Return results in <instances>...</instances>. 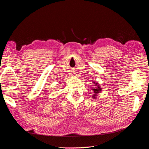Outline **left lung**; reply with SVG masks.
I'll return each mask as SVG.
<instances>
[{
    "mask_svg": "<svg viewBox=\"0 0 149 149\" xmlns=\"http://www.w3.org/2000/svg\"><path fill=\"white\" fill-rule=\"evenodd\" d=\"M97 83H96V86H97ZM97 86H99V85H97ZM91 89L93 90V91L94 93L93 97H95V96H97V94L101 91V88L100 86H97L96 88H92Z\"/></svg>",
    "mask_w": 149,
    "mask_h": 149,
    "instance_id": "obj_1",
    "label": "left lung"
}]
</instances>
